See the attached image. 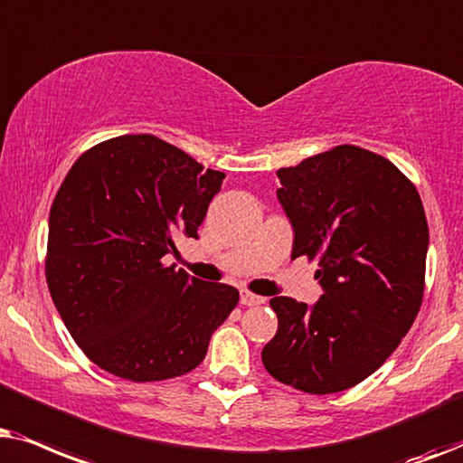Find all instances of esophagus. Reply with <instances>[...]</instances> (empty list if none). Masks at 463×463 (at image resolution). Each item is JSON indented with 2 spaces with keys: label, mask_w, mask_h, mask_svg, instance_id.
Listing matches in <instances>:
<instances>
[{
  "label": "esophagus",
  "mask_w": 463,
  "mask_h": 463,
  "mask_svg": "<svg viewBox=\"0 0 463 463\" xmlns=\"http://www.w3.org/2000/svg\"><path fill=\"white\" fill-rule=\"evenodd\" d=\"M239 303H241L243 307H256V305H264V298L262 296L248 292V289H243L241 296H239Z\"/></svg>",
  "instance_id": "1"
}]
</instances>
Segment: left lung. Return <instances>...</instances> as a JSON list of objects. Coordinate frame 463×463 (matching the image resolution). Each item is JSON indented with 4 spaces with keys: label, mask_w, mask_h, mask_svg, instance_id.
<instances>
[{
    "label": "left lung",
    "mask_w": 463,
    "mask_h": 463,
    "mask_svg": "<svg viewBox=\"0 0 463 463\" xmlns=\"http://www.w3.org/2000/svg\"><path fill=\"white\" fill-rule=\"evenodd\" d=\"M277 177L292 258L317 260L324 294L311 307L270 298L279 326L262 364L300 392L349 390L396 351L421 307L430 243L421 199L396 165L349 144Z\"/></svg>",
    "instance_id": "left-lung-1"
}]
</instances>
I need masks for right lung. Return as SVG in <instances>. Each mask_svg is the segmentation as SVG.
Wrapping results in <instances>:
<instances>
[{"mask_svg":"<svg viewBox=\"0 0 463 463\" xmlns=\"http://www.w3.org/2000/svg\"><path fill=\"white\" fill-rule=\"evenodd\" d=\"M224 177L154 135L101 141L73 163L51 207L46 281L99 368L144 383L203 362L239 292L163 258L177 254V237L199 239Z\"/></svg>","mask_w":463,"mask_h":463,"instance_id":"right-lung-1","label":"right lung"}]
</instances>
